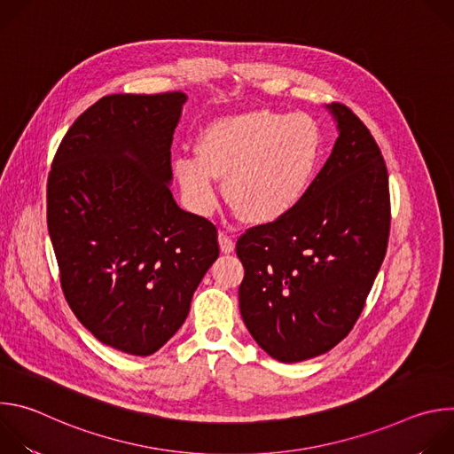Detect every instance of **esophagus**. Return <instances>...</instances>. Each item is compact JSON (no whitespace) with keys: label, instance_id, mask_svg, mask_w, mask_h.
<instances>
[{"label":"esophagus","instance_id":"esophagus-1","mask_svg":"<svg viewBox=\"0 0 454 454\" xmlns=\"http://www.w3.org/2000/svg\"><path fill=\"white\" fill-rule=\"evenodd\" d=\"M219 246L223 253H231L235 249V242L231 237H228L226 233H219Z\"/></svg>","mask_w":454,"mask_h":454}]
</instances>
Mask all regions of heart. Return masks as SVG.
Instances as JSON below:
<instances>
[{
  "label": "heart",
  "mask_w": 454,
  "mask_h": 454,
  "mask_svg": "<svg viewBox=\"0 0 454 454\" xmlns=\"http://www.w3.org/2000/svg\"><path fill=\"white\" fill-rule=\"evenodd\" d=\"M316 161L317 135L307 116L258 109L207 127L198 156L177 158L174 174L193 212L215 210L219 177L226 179L228 201L246 221L268 224L301 201Z\"/></svg>",
  "instance_id": "heart-1"
}]
</instances>
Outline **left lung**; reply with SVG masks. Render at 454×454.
Returning a JSON list of instances; mask_svg holds the SVG:
<instances>
[{"instance_id":"1","label":"left lung","mask_w":454,"mask_h":454,"mask_svg":"<svg viewBox=\"0 0 454 454\" xmlns=\"http://www.w3.org/2000/svg\"><path fill=\"white\" fill-rule=\"evenodd\" d=\"M327 109L340 137L301 201L237 240L242 319L258 347L282 363L321 356L348 336L390 235L380 149L347 106Z\"/></svg>"}]
</instances>
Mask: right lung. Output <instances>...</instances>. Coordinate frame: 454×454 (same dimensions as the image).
Here are the masks:
<instances>
[{
	"mask_svg": "<svg viewBox=\"0 0 454 454\" xmlns=\"http://www.w3.org/2000/svg\"><path fill=\"white\" fill-rule=\"evenodd\" d=\"M186 95H107L62 138L46 219L60 287L104 345L151 356L183 325L219 256L215 226L177 207L170 145Z\"/></svg>",
	"mask_w": 454,
	"mask_h": 454,
	"instance_id": "right-lung-1",
	"label": "right lung"
}]
</instances>
